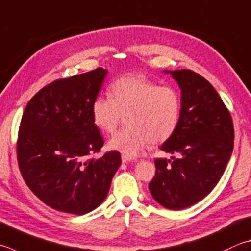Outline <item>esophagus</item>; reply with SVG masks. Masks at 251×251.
<instances>
[{"label":"esophagus","mask_w":251,"mask_h":251,"mask_svg":"<svg viewBox=\"0 0 251 251\" xmlns=\"http://www.w3.org/2000/svg\"><path fill=\"white\" fill-rule=\"evenodd\" d=\"M131 160H133V159L129 158V157L122 156V162H123V163H127V162H129V161H131Z\"/></svg>","instance_id":"obj_1"}]
</instances>
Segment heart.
Wrapping results in <instances>:
<instances>
[{"instance_id": "1", "label": "heart", "mask_w": 251, "mask_h": 251, "mask_svg": "<svg viewBox=\"0 0 251 251\" xmlns=\"http://www.w3.org/2000/svg\"><path fill=\"white\" fill-rule=\"evenodd\" d=\"M91 113L94 125L106 134L127 115L128 127L114 135L107 147L131 158L150 141L162 143L173 134L180 120L181 98L172 86H159L141 75L123 76L112 83L111 98H95Z\"/></svg>"}]
</instances>
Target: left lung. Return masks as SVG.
I'll use <instances>...</instances> for the list:
<instances>
[{
	"instance_id": "1",
	"label": "left lung",
	"mask_w": 251,
	"mask_h": 251,
	"mask_svg": "<svg viewBox=\"0 0 251 251\" xmlns=\"http://www.w3.org/2000/svg\"><path fill=\"white\" fill-rule=\"evenodd\" d=\"M181 90V114L176 130L161 145L179 156L156 159L149 191L169 209H183L215 188L234 148L231 116L216 90L192 70L169 71Z\"/></svg>"
}]
</instances>
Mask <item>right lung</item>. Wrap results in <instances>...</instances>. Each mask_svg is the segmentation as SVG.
<instances>
[{
  "mask_svg": "<svg viewBox=\"0 0 251 251\" xmlns=\"http://www.w3.org/2000/svg\"><path fill=\"white\" fill-rule=\"evenodd\" d=\"M107 70L57 80L27 104L17 140L18 166L36 197L57 211L83 215L106 198L122 163L118 151L90 158L104 144L91 106Z\"/></svg>",
  "mask_w": 251,
  "mask_h": 251,
  "instance_id": "1",
  "label": "right lung"
}]
</instances>
